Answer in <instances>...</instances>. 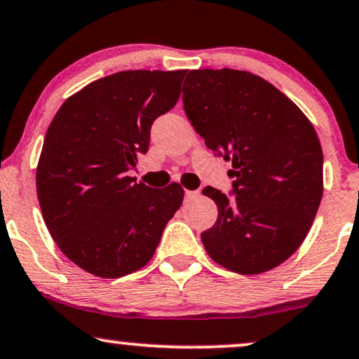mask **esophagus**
<instances>
[{"label":"esophagus","mask_w":359,"mask_h":359,"mask_svg":"<svg viewBox=\"0 0 359 359\" xmlns=\"http://www.w3.org/2000/svg\"><path fill=\"white\" fill-rule=\"evenodd\" d=\"M198 196V192L196 191H185V197H196Z\"/></svg>","instance_id":"esophagus-1"}]
</instances>
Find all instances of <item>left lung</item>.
Returning a JSON list of instances; mask_svg holds the SVG:
<instances>
[{
  "instance_id": "left-lung-1",
  "label": "left lung",
  "mask_w": 359,
  "mask_h": 359,
  "mask_svg": "<svg viewBox=\"0 0 359 359\" xmlns=\"http://www.w3.org/2000/svg\"><path fill=\"white\" fill-rule=\"evenodd\" d=\"M184 110L214 155L232 161L231 196L204 192L217 221L201 234L217 264L261 274L296 252L323 197V150L313 125L284 93L249 72L192 70Z\"/></svg>"
}]
</instances>
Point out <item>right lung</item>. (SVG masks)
Listing matches in <instances>:
<instances>
[{
	"label": "right lung",
	"instance_id": "obj_1",
	"mask_svg": "<svg viewBox=\"0 0 359 359\" xmlns=\"http://www.w3.org/2000/svg\"><path fill=\"white\" fill-rule=\"evenodd\" d=\"M185 70H127L67 98L46 130L36 168L41 214L60 250L86 273L122 278L154 256L182 204L128 177L147 154L154 120L174 109Z\"/></svg>",
	"mask_w": 359,
	"mask_h": 359
}]
</instances>
